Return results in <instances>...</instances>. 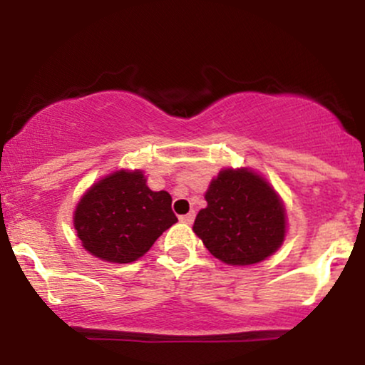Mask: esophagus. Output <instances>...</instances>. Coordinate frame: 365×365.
<instances>
[{"mask_svg": "<svg viewBox=\"0 0 365 365\" xmlns=\"http://www.w3.org/2000/svg\"><path fill=\"white\" fill-rule=\"evenodd\" d=\"M194 220H195V212L194 211L188 212V215L180 216V221H182V223H185V225H192V223H194Z\"/></svg>", "mask_w": 365, "mask_h": 365, "instance_id": "1", "label": "esophagus"}]
</instances>
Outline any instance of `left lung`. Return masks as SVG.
Listing matches in <instances>:
<instances>
[{"mask_svg": "<svg viewBox=\"0 0 365 365\" xmlns=\"http://www.w3.org/2000/svg\"><path fill=\"white\" fill-rule=\"evenodd\" d=\"M194 232L216 259L232 266L261 262L284 238V209L267 182L250 170H223L206 192Z\"/></svg>", "mask_w": 365, "mask_h": 365, "instance_id": "8db88e82", "label": "left lung"}]
</instances>
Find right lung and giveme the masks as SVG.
I'll return each instance as SVG.
<instances>
[{"mask_svg": "<svg viewBox=\"0 0 365 365\" xmlns=\"http://www.w3.org/2000/svg\"><path fill=\"white\" fill-rule=\"evenodd\" d=\"M168 192H153L142 171H116L82 197L73 216L86 250L108 262L127 264L142 257L177 223Z\"/></svg>", "mask_w": 365, "mask_h": 365, "instance_id": "obj_1", "label": "right lung"}]
</instances>
